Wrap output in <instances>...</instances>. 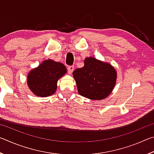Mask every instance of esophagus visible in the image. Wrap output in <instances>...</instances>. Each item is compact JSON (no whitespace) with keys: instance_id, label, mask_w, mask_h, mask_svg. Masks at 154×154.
<instances>
[{"instance_id":"esophagus-1","label":"esophagus","mask_w":154,"mask_h":154,"mask_svg":"<svg viewBox=\"0 0 154 154\" xmlns=\"http://www.w3.org/2000/svg\"><path fill=\"white\" fill-rule=\"evenodd\" d=\"M74 70V66H69L68 67V72H69V74H71L72 71H73Z\"/></svg>"}]
</instances>
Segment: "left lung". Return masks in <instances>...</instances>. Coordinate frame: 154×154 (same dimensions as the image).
I'll list each match as a JSON object with an SVG mask.
<instances>
[{
	"label": "left lung",
	"instance_id": "8db88e82",
	"mask_svg": "<svg viewBox=\"0 0 154 154\" xmlns=\"http://www.w3.org/2000/svg\"><path fill=\"white\" fill-rule=\"evenodd\" d=\"M78 93L92 100H102L110 94L116 85L117 72L110 64L92 57L84 60V66L72 72Z\"/></svg>",
	"mask_w": 154,
	"mask_h": 154
}]
</instances>
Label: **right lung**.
I'll return each mask as SVG.
<instances>
[{"mask_svg":"<svg viewBox=\"0 0 154 154\" xmlns=\"http://www.w3.org/2000/svg\"><path fill=\"white\" fill-rule=\"evenodd\" d=\"M66 72V68L61 62L46 60L28 73V86L36 96H49L56 92L58 80Z\"/></svg>","mask_w":154,"mask_h":154,"instance_id":"right-lung-1","label":"right lung"}]
</instances>
